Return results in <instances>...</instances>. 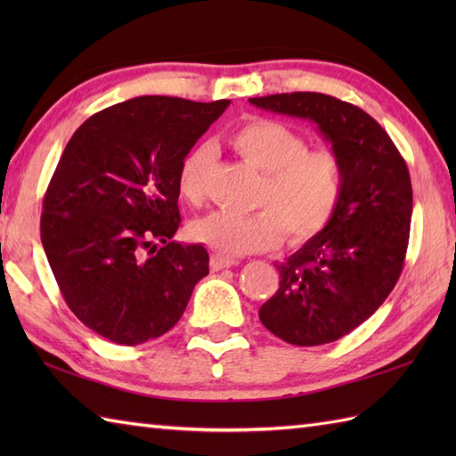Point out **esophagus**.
Returning <instances> with one entry per match:
<instances>
[{"label": "esophagus", "mask_w": 456, "mask_h": 456, "mask_svg": "<svg viewBox=\"0 0 456 456\" xmlns=\"http://www.w3.org/2000/svg\"><path fill=\"white\" fill-rule=\"evenodd\" d=\"M239 260L237 258H231L225 255H211V270H223V268H231V266H237Z\"/></svg>", "instance_id": "34e87169"}]
</instances>
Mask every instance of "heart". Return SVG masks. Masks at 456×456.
Here are the masks:
<instances>
[{"mask_svg": "<svg viewBox=\"0 0 456 456\" xmlns=\"http://www.w3.org/2000/svg\"><path fill=\"white\" fill-rule=\"evenodd\" d=\"M231 144L250 167L263 172L253 213L213 211L191 225V237L225 256L265 253L282 233L299 243L333 219L343 193V164L337 152L309 149L302 133L276 119H250L231 133ZM209 144L183 157L180 196L198 206L206 198Z\"/></svg>", "mask_w": 456, "mask_h": 456, "instance_id": "obj_1", "label": "heart"}]
</instances>
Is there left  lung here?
Returning a JSON list of instances; mask_svg holds the SVG:
<instances>
[{
  "instance_id": "left-lung-1",
  "label": "left lung",
  "mask_w": 456,
  "mask_h": 456,
  "mask_svg": "<svg viewBox=\"0 0 456 456\" xmlns=\"http://www.w3.org/2000/svg\"><path fill=\"white\" fill-rule=\"evenodd\" d=\"M260 110L317 123L343 164V193L327 227L274 265L276 294L258 309L270 333L297 346L333 343L366 322L403 270L413 191L400 151L370 115L327 94L250 98Z\"/></svg>"
}]
</instances>
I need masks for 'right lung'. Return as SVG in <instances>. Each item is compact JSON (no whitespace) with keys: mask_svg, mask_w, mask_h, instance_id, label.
<instances>
[{"mask_svg":"<svg viewBox=\"0 0 456 456\" xmlns=\"http://www.w3.org/2000/svg\"><path fill=\"white\" fill-rule=\"evenodd\" d=\"M229 103L141 95L111 105L58 160L43 200L45 253L72 314L113 343L170 331L209 274L206 248L172 240L178 170Z\"/></svg>","mask_w":456,"mask_h":456,"instance_id":"obj_1","label":"right lung"}]
</instances>
